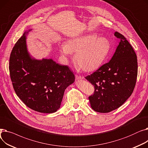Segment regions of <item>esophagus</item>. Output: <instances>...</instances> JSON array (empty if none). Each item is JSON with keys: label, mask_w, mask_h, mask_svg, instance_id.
I'll list each match as a JSON object with an SVG mask.
<instances>
[{"label": "esophagus", "mask_w": 148, "mask_h": 148, "mask_svg": "<svg viewBox=\"0 0 148 148\" xmlns=\"http://www.w3.org/2000/svg\"><path fill=\"white\" fill-rule=\"evenodd\" d=\"M75 79L76 80H80V79H83V77L78 75H75Z\"/></svg>", "instance_id": "esophagus-1"}]
</instances>
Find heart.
Returning <instances> with one entry per match:
<instances>
[{
  "label": "heart",
  "mask_w": 148,
  "mask_h": 148,
  "mask_svg": "<svg viewBox=\"0 0 148 148\" xmlns=\"http://www.w3.org/2000/svg\"><path fill=\"white\" fill-rule=\"evenodd\" d=\"M110 49V43L105 37H98L95 34L76 37L62 44V54L69 57L76 53L75 60L85 71H92L103 64Z\"/></svg>",
  "instance_id": "obj_1"
}]
</instances>
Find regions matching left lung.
Returning <instances> with one entry per match:
<instances>
[{
    "label": "left lung",
    "mask_w": 148,
    "mask_h": 148,
    "mask_svg": "<svg viewBox=\"0 0 148 148\" xmlns=\"http://www.w3.org/2000/svg\"><path fill=\"white\" fill-rule=\"evenodd\" d=\"M120 42L111 60L94 73L85 77L94 86L89 97L90 106L99 113L119 108L133 93L137 77V59L131 44L123 35L116 32Z\"/></svg>",
    "instance_id": "left-lung-1"
}]
</instances>
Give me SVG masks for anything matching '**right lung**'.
Returning a JSON list of instances; mask_svg holds the SVG:
<instances>
[{
    "mask_svg": "<svg viewBox=\"0 0 148 148\" xmlns=\"http://www.w3.org/2000/svg\"><path fill=\"white\" fill-rule=\"evenodd\" d=\"M25 32L15 44L10 58V73L17 95L28 107L44 113L56 112L65 90L74 82L68 66L51 59L32 58L27 49Z\"/></svg>",
    "mask_w": 148,
    "mask_h": 148,
    "instance_id": "add662e5",
    "label": "right lung"
}]
</instances>
